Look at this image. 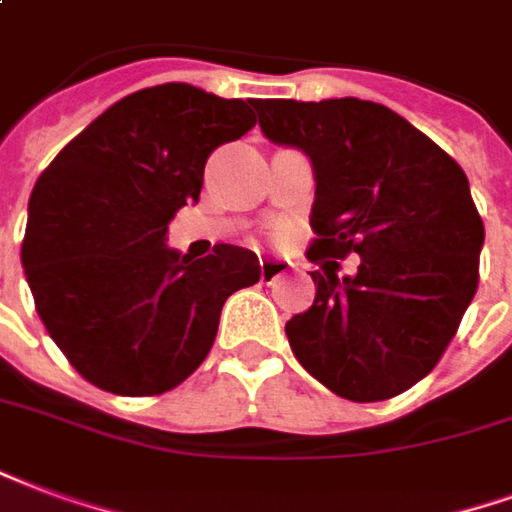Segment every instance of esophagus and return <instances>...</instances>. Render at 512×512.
Returning <instances> with one entry per match:
<instances>
[{"label": "esophagus", "instance_id": "esophagus-1", "mask_svg": "<svg viewBox=\"0 0 512 512\" xmlns=\"http://www.w3.org/2000/svg\"><path fill=\"white\" fill-rule=\"evenodd\" d=\"M285 271V260H276V257H263V260H260V279H263V282H274V279H279Z\"/></svg>", "mask_w": 512, "mask_h": 512}]
</instances>
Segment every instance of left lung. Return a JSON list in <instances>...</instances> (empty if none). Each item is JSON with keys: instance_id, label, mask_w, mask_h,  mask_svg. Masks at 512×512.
<instances>
[{"instance_id": "8db88e82", "label": "left lung", "mask_w": 512, "mask_h": 512, "mask_svg": "<svg viewBox=\"0 0 512 512\" xmlns=\"http://www.w3.org/2000/svg\"><path fill=\"white\" fill-rule=\"evenodd\" d=\"M268 140L312 160V309L285 325L295 358L336 396L410 391L456 336L480 279L483 219L448 151L380 102L255 100ZM362 255L355 277L338 260Z\"/></svg>"}]
</instances>
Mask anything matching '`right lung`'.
Returning <instances> with one entry per match:
<instances>
[{
  "label": "right lung",
  "instance_id": "obj_1",
  "mask_svg": "<svg viewBox=\"0 0 512 512\" xmlns=\"http://www.w3.org/2000/svg\"><path fill=\"white\" fill-rule=\"evenodd\" d=\"M255 100L189 83L124 97L75 135L29 198L21 263L34 309L83 380L119 396L173 391L206 361L255 252L217 244L189 263L168 222L198 203L211 151L252 130Z\"/></svg>",
  "mask_w": 512,
  "mask_h": 512
}]
</instances>
